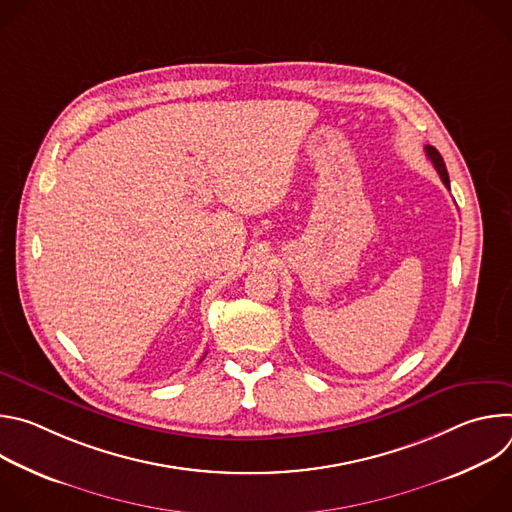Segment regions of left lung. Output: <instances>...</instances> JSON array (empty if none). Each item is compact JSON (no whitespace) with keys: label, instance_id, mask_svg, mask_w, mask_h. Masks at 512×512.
<instances>
[{"label":"left lung","instance_id":"8db88e82","mask_svg":"<svg viewBox=\"0 0 512 512\" xmlns=\"http://www.w3.org/2000/svg\"><path fill=\"white\" fill-rule=\"evenodd\" d=\"M425 154H427V158L431 160V164H433V168L437 170V174H440V178H442V182L446 184V188L450 190V176H448V170H446V164H444L442 154L437 152L435 148H431V145H425Z\"/></svg>","mask_w":512,"mask_h":512}]
</instances>
